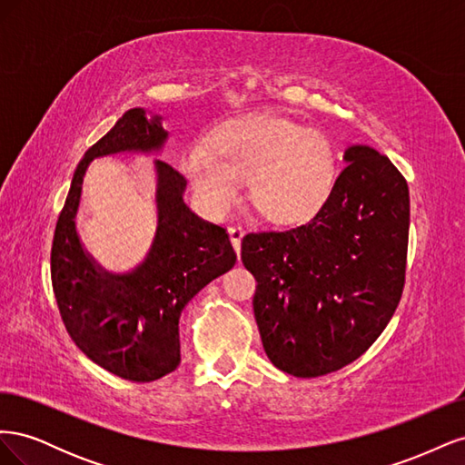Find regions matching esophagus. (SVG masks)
Segmentation results:
<instances>
[{
    "label": "esophagus",
    "mask_w": 465,
    "mask_h": 465,
    "mask_svg": "<svg viewBox=\"0 0 465 465\" xmlns=\"http://www.w3.org/2000/svg\"><path fill=\"white\" fill-rule=\"evenodd\" d=\"M229 236H231V242L236 250V254H241V242H242V236H244L242 227H229Z\"/></svg>",
    "instance_id": "obj_1"
}]
</instances>
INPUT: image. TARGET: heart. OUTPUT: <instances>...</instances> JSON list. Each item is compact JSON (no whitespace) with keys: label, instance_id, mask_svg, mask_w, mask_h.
<instances>
[{"label":"heart","instance_id":"obj_1","mask_svg":"<svg viewBox=\"0 0 465 465\" xmlns=\"http://www.w3.org/2000/svg\"><path fill=\"white\" fill-rule=\"evenodd\" d=\"M182 171L211 215H229L246 180L252 209L277 224L312 219L328 202L337 176L326 135L270 114L217 125L207 145L186 151Z\"/></svg>","mask_w":465,"mask_h":465}]
</instances>
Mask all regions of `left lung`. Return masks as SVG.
Returning <instances> with one entry per match:
<instances>
[{
  "label": "left lung",
  "instance_id": "left-lung-1",
  "mask_svg": "<svg viewBox=\"0 0 465 465\" xmlns=\"http://www.w3.org/2000/svg\"><path fill=\"white\" fill-rule=\"evenodd\" d=\"M328 202L301 227L248 232L254 316L279 371L314 378L359 359L400 304L410 238V190L386 154L345 151Z\"/></svg>",
  "mask_w": 465,
  "mask_h": 465
}]
</instances>
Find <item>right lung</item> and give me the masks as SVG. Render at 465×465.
Instances as JSON below:
<instances>
[{"label":"right lung","instance_id":"obj_1","mask_svg":"<svg viewBox=\"0 0 465 465\" xmlns=\"http://www.w3.org/2000/svg\"><path fill=\"white\" fill-rule=\"evenodd\" d=\"M161 118L132 108L85 153L55 223L50 275L64 326L98 367L132 382H153L180 364V312L236 254L227 229L195 215L182 193L186 178L164 163L157 168V232L147 258L130 273H108L83 250L75 217L83 176L93 159L122 151H159Z\"/></svg>","mask_w":465,"mask_h":465}]
</instances>
